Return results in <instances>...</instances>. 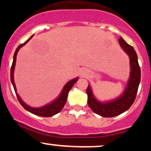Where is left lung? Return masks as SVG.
Instances as JSON below:
<instances>
[{
	"label": "left lung",
	"mask_w": 151,
	"mask_h": 151,
	"mask_svg": "<svg viewBox=\"0 0 151 151\" xmlns=\"http://www.w3.org/2000/svg\"><path fill=\"white\" fill-rule=\"evenodd\" d=\"M119 44L128 54L131 64V76L124 93L114 101L101 103L95 99L90 86L88 85L86 93L88 96V104L95 114L103 117H113L127 111L136 99L138 86L141 81V68L138 62L137 54L132 46L120 37Z\"/></svg>",
	"instance_id": "8db88e82"
}]
</instances>
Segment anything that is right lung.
<instances>
[{"instance_id": "obj_1", "label": "right lung", "mask_w": 151, "mask_h": 151, "mask_svg": "<svg viewBox=\"0 0 151 151\" xmlns=\"http://www.w3.org/2000/svg\"><path fill=\"white\" fill-rule=\"evenodd\" d=\"M32 36L33 35L31 36L30 39L27 40L25 42L20 45L17 47L16 50H15L14 56H13V64H12L11 69H10V80H11L12 84H13V88H14V90L15 91V93H16V96L18 99V101L20 102V104L22 105V106L23 107L24 109H26L27 111H28L30 112V113L35 114V115L40 116H43V117H50V116H52L54 115H55V114H58L59 112L63 109L64 106L65 105L66 101H67L69 91H70L71 89H72V87L73 86L74 84H75L76 81H77L78 78H75V79H72V80L69 81V82L67 83L65 86H64L60 96H59L55 101H54L52 103L50 104H47L42 107H40V108H32V107L29 106H27L26 104L24 103V102L22 101V99H20V96H18V93H17L16 87H15V84L14 82V78H13V72H14L15 61H16V56H17V54H18V50H20V48L21 47L25 45L26 43L28 42L31 38L32 37Z\"/></svg>"}]
</instances>
